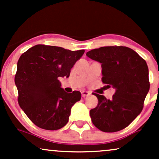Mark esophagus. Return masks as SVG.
I'll use <instances>...</instances> for the list:
<instances>
[{"label": "esophagus", "instance_id": "esophagus-1", "mask_svg": "<svg viewBox=\"0 0 159 159\" xmlns=\"http://www.w3.org/2000/svg\"><path fill=\"white\" fill-rule=\"evenodd\" d=\"M90 93L89 92H87V91H82L81 92L82 97H86V96H90Z\"/></svg>", "mask_w": 159, "mask_h": 159}]
</instances>
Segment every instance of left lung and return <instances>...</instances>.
I'll use <instances>...</instances> for the list:
<instances>
[{"label":"left lung","mask_w":159,"mask_h":159,"mask_svg":"<svg viewBox=\"0 0 159 159\" xmlns=\"http://www.w3.org/2000/svg\"><path fill=\"white\" fill-rule=\"evenodd\" d=\"M102 63V81L115 89L112 99L93 93L98 105L91 109L93 123L105 132L127 127L140 114L149 90V69L138 53L125 46H105L86 54Z\"/></svg>","instance_id":"8db88e82"}]
</instances>
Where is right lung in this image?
<instances>
[{"mask_svg": "<svg viewBox=\"0 0 159 159\" xmlns=\"http://www.w3.org/2000/svg\"><path fill=\"white\" fill-rule=\"evenodd\" d=\"M84 53V50L36 45L19 57L15 75L18 102L38 127L57 130L68 123L71 108L81 95L79 91L65 92L58 78H68Z\"/></svg>", "mask_w": 159, "mask_h": 159, "instance_id": "add662e5", "label": "right lung"}]
</instances>
